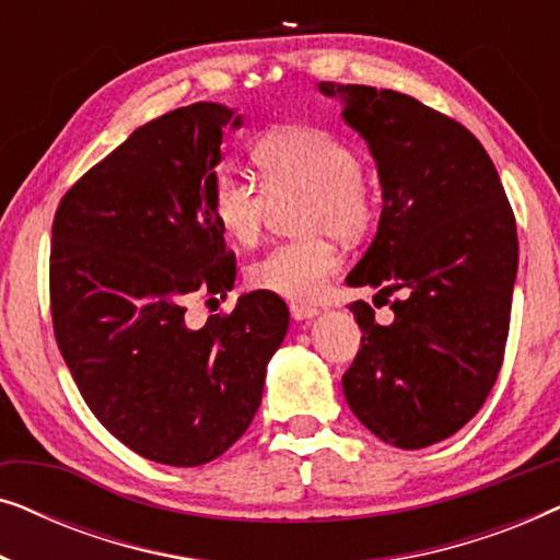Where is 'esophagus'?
<instances>
[{
  "mask_svg": "<svg viewBox=\"0 0 560 560\" xmlns=\"http://www.w3.org/2000/svg\"><path fill=\"white\" fill-rule=\"evenodd\" d=\"M318 313L316 305H305V303H293L290 305V316L295 320H305V318H313Z\"/></svg>",
  "mask_w": 560,
  "mask_h": 560,
  "instance_id": "1",
  "label": "esophagus"
}]
</instances>
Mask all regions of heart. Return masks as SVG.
I'll list each match as a JSON object with an SVG mask.
<instances>
[{
    "instance_id": "b5f03b06",
    "label": "heart",
    "mask_w": 560,
    "mask_h": 560,
    "mask_svg": "<svg viewBox=\"0 0 560 560\" xmlns=\"http://www.w3.org/2000/svg\"><path fill=\"white\" fill-rule=\"evenodd\" d=\"M252 163L259 183L234 167H219L206 186V209L229 242L252 244L275 203L301 198L295 226L303 236L252 259L247 282L288 301H311L339 262L334 236L359 242L377 224V188L347 140L311 125L265 132L252 148Z\"/></svg>"
}]
</instances>
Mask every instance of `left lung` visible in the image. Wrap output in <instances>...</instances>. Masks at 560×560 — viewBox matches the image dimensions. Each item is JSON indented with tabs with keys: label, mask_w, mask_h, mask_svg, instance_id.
Segmentation results:
<instances>
[{
	"label": "left lung",
	"mask_w": 560,
	"mask_h": 560,
	"mask_svg": "<svg viewBox=\"0 0 560 560\" xmlns=\"http://www.w3.org/2000/svg\"><path fill=\"white\" fill-rule=\"evenodd\" d=\"M370 142L382 183L377 236L347 278L380 288L374 320L349 305L362 343L341 385L385 443L425 448L477 416L502 370L517 272L515 213L487 150L464 125L400 91L320 83ZM396 301L389 302L388 295Z\"/></svg>",
	"instance_id": "8db88e82"
}]
</instances>
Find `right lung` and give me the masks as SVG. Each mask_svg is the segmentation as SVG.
Returning a JSON list of instances; mask_svg holds the SVG:
<instances>
[{"instance_id": "obj_1", "label": "right lung", "mask_w": 560, "mask_h": 560, "mask_svg": "<svg viewBox=\"0 0 560 560\" xmlns=\"http://www.w3.org/2000/svg\"><path fill=\"white\" fill-rule=\"evenodd\" d=\"M190 104L135 129L60 198L50 240L52 334L91 412L150 462L201 466L240 441L262 400L288 308L242 295L194 331V295L224 298L234 252L206 209L221 129Z\"/></svg>"}]
</instances>
